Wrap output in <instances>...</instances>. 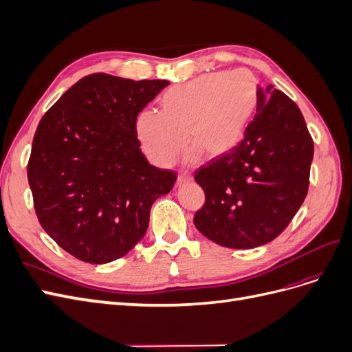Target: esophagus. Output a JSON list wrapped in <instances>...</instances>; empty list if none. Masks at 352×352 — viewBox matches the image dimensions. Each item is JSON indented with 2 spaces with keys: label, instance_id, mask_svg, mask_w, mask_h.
I'll return each mask as SVG.
<instances>
[{
  "label": "esophagus",
  "instance_id": "1",
  "mask_svg": "<svg viewBox=\"0 0 352 352\" xmlns=\"http://www.w3.org/2000/svg\"><path fill=\"white\" fill-rule=\"evenodd\" d=\"M189 180H190V176L188 173H180L177 176V185H184V184L189 182Z\"/></svg>",
  "mask_w": 352,
  "mask_h": 352
}]
</instances>
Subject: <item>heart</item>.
<instances>
[{
  "mask_svg": "<svg viewBox=\"0 0 352 352\" xmlns=\"http://www.w3.org/2000/svg\"><path fill=\"white\" fill-rule=\"evenodd\" d=\"M162 113L145 110L136 120L144 153L160 167H170L188 142L186 160L199 153L226 155L241 142L258 104V85L247 69L202 74L170 88L162 97Z\"/></svg>",
  "mask_w": 352,
  "mask_h": 352,
  "instance_id": "b5f03b06",
  "label": "heart"
}]
</instances>
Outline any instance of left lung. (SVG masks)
<instances>
[{"label":"left lung","instance_id":"8db88e82","mask_svg":"<svg viewBox=\"0 0 352 352\" xmlns=\"http://www.w3.org/2000/svg\"><path fill=\"white\" fill-rule=\"evenodd\" d=\"M314 144L298 105L273 85L258 87L243 140L195 172L206 202L195 228L217 245L250 250L273 241L307 197Z\"/></svg>","mask_w":352,"mask_h":352}]
</instances>
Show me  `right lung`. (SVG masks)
I'll list each match as a JSON object with an SVG mask.
<instances>
[{"label": "right lung", "mask_w": 352, "mask_h": 352, "mask_svg": "<svg viewBox=\"0 0 352 352\" xmlns=\"http://www.w3.org/2000/svg\"><path fill=\"white\" fill-rule=\"evenodd\" d=\"M168 85L94 73L61 95L32 142L28 180L38 220L60 247L105 264L140 242L176 175L140 150L136 117Z\"/></svg>", "instance_id": "add662e5"}]
</instances>
